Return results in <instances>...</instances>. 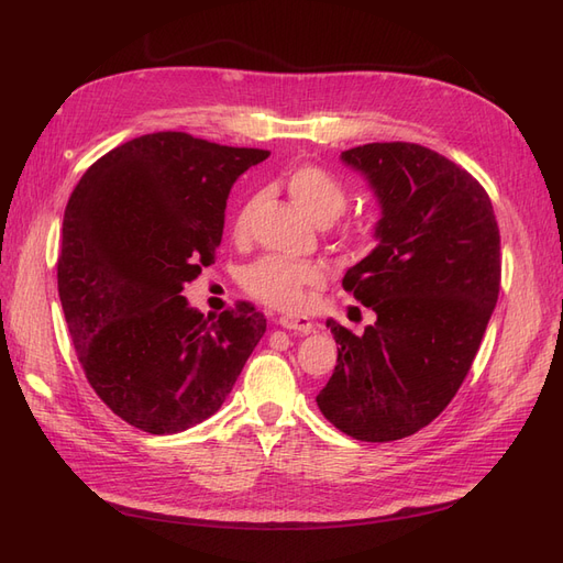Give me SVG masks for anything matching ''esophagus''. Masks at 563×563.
Returning <instances> with one entry per match:
<instances>
[{"instance_id": "esophagus-1", "label": "esophagus", "mask_w": 563, "mask_h": 563, "mask_svg": "<svg viewBox=\"0 0 563 563\" xmlns=\"http://www.w3.org/2000/svg\"><path fill=\"white\" fill-rule=\"evenodd\" d=\"M279 327L286 329V331H298L302 335H308V333L314 331V321H310L308 317L286 314V317H279Z\"/></svg>"}]
</instances>
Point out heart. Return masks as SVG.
I'll return each instance as SVG.
<instances>
[{
  "label": "heart",
  "mask_w": 563,
  "mask_h": 563,
  "mask_svg": "<svg viewBox=\"0 0 563 563\" xmlns=\"http://www.w3.org/2000/svg\"><path fill=\"white\" fill-rule=\"evenodd\" d=\"M288 195L294 197L298 207L308 213L319 225H327L335 220L347 207V192L345 185L340 183L327 168L319 166H298L286 178ZM249 209L246 207L234 223V240H244L246 223H249ZM323 282V267L308 261H286L269 255L253 263L244 272V286L246 291L269 305L275 310H300L305 298H308V288L319 286Z\"/></svg>",
  "instance_id": "b5f03b06"
}]
</instances>
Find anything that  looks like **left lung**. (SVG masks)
<instances>
[{
    "label": "left lung",
    "mask_w": 563,
    "mask_h": 563,
    "mask_svg": "<svg viewBox=\"0 0 563 563\" xmlns=\"http://www.w3.org/2000/svg\"><path fill=\"white\" fill-rule=\"evenodd\" d=\"M340 162L378 201L376 246L343 286L376 312L362 335L327 319L338 364L317 406L340 432L395 441L463 385L500 291V232L484 187L416 143H368Z\"/></svg>",
    "instance_id": "obj_1"
}]
</instances>
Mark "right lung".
<instances>
[{
  "mask_svg": "<svg viewBox=\"0 0 563 563\" xmlns=\"http://www.w3.org/2000/svg\"><path fill=\"white\" fill-rule=\"evenodd\" d=\"M267 150L147 133L100 157L63 218L58 296L87 380L150 434L211 418L265 335L249 302L207 319L183 288L213 263L234 180Z\"/></svg>",
  "mask_w": 563,
  "mask_h": 563,
  "instance_id": "right-lung-1",
  "label": "right lung"
}]
</instances>
